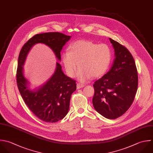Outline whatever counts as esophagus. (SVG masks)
Instances as JSON below:
<instances>
[{"instance_id":"obj_1","label":"esophagus","mask_w":153,"mask_h":153,"mask_svg":"<svg viewBox=\"0 0 153 153\" xmlns=\"http://www.w3.org/2000/svg\"><path fill=\"white\" fill-rule=\"evenodd\" d=\"M84 86H85V85H84L83 84H82V83H77V89L82 88H83V87H84Z\"/></svg>"}]
</instances>
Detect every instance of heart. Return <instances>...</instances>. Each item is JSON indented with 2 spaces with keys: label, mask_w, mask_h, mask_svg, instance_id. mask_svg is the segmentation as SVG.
I'll list each match as a JSON object with an SVG mask.
<instances>
[{
  "label": "heart",
  "mask_w": 153,
  "mask_h": 153,
  "mask_svg": "<svg viewBox=\"0 0 153 153\" xmlns=\"http://www.w3.org/2000/svg\"><path fill=\"white\" fill-rule=\"evenodd\" d=\"M61 58L70 77L75 76L80 65L77 78L86 82L91 76L99 77L106 73L110 64L111 52L106 44L98 45L92 41L79 40L71 43L70 51H64Z\"/></svg>",
  "instance_id": "obj_1"
}]
</instances>
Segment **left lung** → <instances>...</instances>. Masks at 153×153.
Returning <instances> with one entry per match:
<instances>
[{
    "mask_svg": "<svg viewBox=\"0 0 153 153\" xmlns=\"http://www.w3.org/2000/svg\"><path fill=\"white\" fill-rule=\"evenodd\" d=\"M116 58L110 70L95 82L92 99L95 110L109 119L122 116L132 104L138 85L135 60L129 50L110 38Z\"/></svg>",
    "mask_w": 153,
    "mask_h": 153,
    "instance_id": "1",
    "label": "left lung"
}]
</instances>
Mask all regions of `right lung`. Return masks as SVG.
I'll return each mask as SVG.
<instances>
[{"label": "right lung", "mask_w": 153, "mask_h": 153, "mask_svg": "<svg viewBox=\"0 0 153 153\" xmlns=\"http://www.w3.org/2000/svg\"><path fill=\"white\" fill-rule=\"evenodd\" d=\"M70 37L59 32L37 34L23 45L19 54L16 77L19 93L32 113L47 123L58 122L67 115L71 94L76 90V80L65 76L61 65L56 62V70L52 77L37 91H32L28 88V81L24 76L22 66L29 51L38 43H44L51 48L60 61V52Z\"/></svg>", "instance_id": "right-lung-1"}]
</instances>
